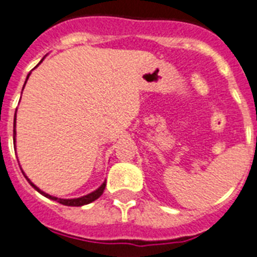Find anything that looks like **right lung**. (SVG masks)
<instances>
[{"label":"right lung","instance_id":"add662e5","mask_svg":"<svg viewBox=\"0 0 257 257\" xmlns=\"http://www.w3.org/2000/svg\"><path fill=\"white\" fill-rule=\"evenodd\" d=\"M42 61H43V60H42ZM42 61H40V62H42ZM40 62H39V64H40ZM39 64H38V65H39ZM38 65H36V66H38ZM29 77H30V74L27 75V79H29ZM27 79H26V82H27ZM25 85H26V83H25ZM23 88H25V86H23ZM15 116H17V111H15ZM15 135H17V133H15V118H14V133H13V136H14V142H15ZM23 175H25V172H23ZM25 178L27 179V182H29L30 184H31L32 187H34V188H35L36 191L39 192V193H42V195L45 196L47 198H51V200H53V201H57V202H60V204H62V205H66V206L87 205V204H90V202H92V201H95L96 198L100 197V196L103 195V191H104V188H105V182H104L102 185H100V187H99L98 189H96V191L91 192V193H88V195H86V196H82V197H78V198H59V197H55V196L48 195V193H45V192H43L42 189H39L38 187H36V185L34 184V183H32L29 178H27V176L25 175Z\"/></svg>","mask_w":257,"mask_h":257}]
</instances>
